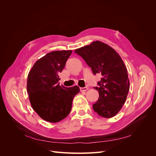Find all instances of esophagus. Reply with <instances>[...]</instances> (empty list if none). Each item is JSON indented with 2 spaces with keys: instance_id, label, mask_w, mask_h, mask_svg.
Here are the masks:
<instances>
[{
  "instance_id": "1",
  "label": "esophagus",
  "mask_w": 156,
  "mask_h": 156,
  "mask_svg": "<svg viewBox=\"0 0 156 156\" xmlns=\"http://www.w3.org/2000/svg\"><path fill=\"white\" fill-rule=\"evenodd\" d=\"M88 88L87 87H81L80 88V90L81 92H86L87 90H88Z\"/></svg>"
}]
</instances>
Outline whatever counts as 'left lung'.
I'll return each mask as SVG.
<instances>
[{
    "instance_id": "1",
    "label": "left lung",
    "mask_w": 156,
    "mask_h": 156,
    "mask_svg": "<svg viewBox=\"0 0 156 156\" xmlns=\"http://www.w3.org/2000/svg\"><path fill=\"white\" fill-rule=\"evenodd\" d=\"M75 53L84 60L94 75H102L98 86L94 87L99 98L92 105L94 111L103 118L115 116L125 103L129 90L128 74L120 56L100 41L75 49Z\"/></svg>"
}]
</instances>
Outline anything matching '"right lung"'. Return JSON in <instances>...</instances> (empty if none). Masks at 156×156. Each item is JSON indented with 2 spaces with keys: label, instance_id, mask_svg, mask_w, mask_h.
<instances>
[{
  "label": "right lung",
  "instance_id": "1",
  "mask_svg": "<svg viewBox=\"0 0 156 156\" xmlns=\"http://www.w3.org/2000/svg\"><path fill=\"white\" fill-rule=\"evenodd\" d=\"M72 50L52 51L37 60L28 75L27 88L31 106L42 119L52 123L63 120L71 111L77 86H60L59 73Z\"/></svg>",
  "mask_w": 156,
  "mask_h": 156
}]
</instances>
